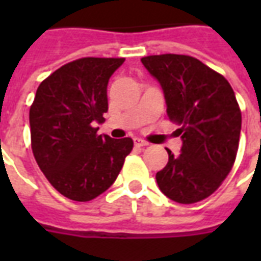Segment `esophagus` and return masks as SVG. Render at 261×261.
Instances as JSON below:
<instances>
[{"instance_id":"esophagus-1","label":"esophagus","mask_w":261,"mask_h":261,"mask_svg":"<svg viewBox=\"0 0 261 261\" xmlns=\"http://www.w3.org/2000/svg\"><path fill=\"white\" fill-rule=\"evenodd\" d=\"M134 145H136V147H147L148 142L141 140V138H134Z\"/></svg>"}]
</instances>
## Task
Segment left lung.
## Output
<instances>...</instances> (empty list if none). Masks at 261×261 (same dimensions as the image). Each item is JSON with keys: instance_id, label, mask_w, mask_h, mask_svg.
<instances>
[{"instance_id": "left-lung-1", "label": "left lung", "mask_w": 261, "mask_h": 261, "mask_svg": "<svg viewBox=\"0 0 261 261\" xmlns=\"http://www.w3.org/2000/svg\"><path fill=\"white\" fill-rule=\"evenodd\" d=\"M164 91L166 113L180 128L179 155L156 173L161 192L180 204L211 196L233 166L242 114L229 82L200 60L180 54L142 57Z\"/></svg>"}]
</instances>
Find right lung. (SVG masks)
Listing matches in <instances>:
<instances>
[{
    "mask_svg": "<svg viewBox=\"0 0 261 261\" xmlns=\"http://www.w3.org/2000/svg\"><path fill=\"white\" fill-rule=\"evenodd\" d=\"M124 59L75 60L39 85L29 112L32 151L51 186L89 201L112 186L133 149L131 138L97 136L109 109L108 84Z\"/></svg>",
    "mask_w": 261,
    "mask_h": 261,
    "instance_id": "right-lung-1",
    "label": "right lung"
}]
</instances>
